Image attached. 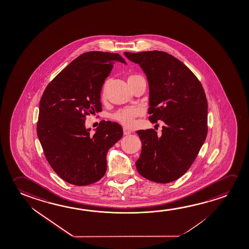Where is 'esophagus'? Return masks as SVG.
<instances>
[{"label":"esophagus","instance_id":"1","mask_svg":"<svg viewBox=\"0 0 249 249\" xmlns=\"http://www.w3.org/2000/svg\"><path fill=\"white\" fill-rule=\"evenodd\" d=\"M123 134H124V135H128V134H131V131L124 127V128H123Z\"/></svg>","mask_w":249,"mask_h":249}]
</instances>
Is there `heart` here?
Returning <instances> with one entry per match:
<instances>
[{
    "label": "heart",
    "mask_w": 249,
    "mask_h": 249,
    "mask_svg": "<svg viewBox=\"0 0 249 249\" xmlns=\"http://www.w3.org/2000/svg\"><path fill=\"white\" fill-rule=\"evenodd\" d=\"M138 77V75H132L127 78V81L133 79L134 77ZM107 82L104 84L103 87V91H102V96L104 97L105 95V89L107 86ZM142 114V111L139 109L138 107H126L117 111L113 115V118L115 119L116 122L121 123L122 125L125 126H131L134 125V120L139 115Z\"/></svg>",
    "instance_id": "obj_1"
}]
</instances>
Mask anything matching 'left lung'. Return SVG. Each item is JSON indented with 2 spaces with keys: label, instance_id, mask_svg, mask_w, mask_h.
Returning a JSON list of instances; mask_svg holds the SVG:
<instances>
[{
  "label": "left lung",
  "instance_id": "left-lung-1",
  "mask_svg": "<svg viewBox=\"0 0 249 249\" xmlns=\"http://www.w3.org/2000/svg\"><path fill=\"white\" fill-rule=\"evenodd\" d=\"M138 64L149 84L150 122L163 121L162 133L137 131L142 142L136 161L146 179L166 184L187 172L205 142L208 104L200 81L186 65L161 51L124 53Z\"/></svg>",
  "mask_w": 249,
  "mask_h": 249
}]
</instances>
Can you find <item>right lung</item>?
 I'll return each instance as SVG.
<instances>
[{
  "mask_svg": "<svg viewBox=\"0 0 249 249\" xmlns=\"http://www.w3.org/2000/svg\"><path fill=\"white\" fill-rule=\"evenodd\" d=\"M116 61L126 64L118 53H83L54 77L41 96L38 140L52 168L69 184L84 186L101 179L107 151L123 137L118 123L102 121L94 134L85 127L86 115L102 111V87Z\"/></svg>",
  "mask_w": 249,
  "mask_h": 249,
  "instance_id": "add662e5",
  "label": "right lung"
}]
</instances>
